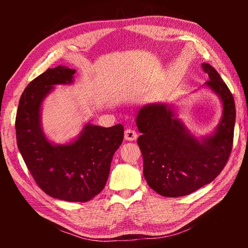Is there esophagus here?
<instances>
[{
  "mask_svg": "<svg viewBox=\"0 0 248 248\" xmlns=\"http://www.w3.org/2000/svg\"><path fill=\"white\" fill-rule=\"evenodd\" d=\"M138 138V133L132 129H127L124 131V139L127 140H135Z\"/></svg>",
  "mask_w": 248,
  "mask_h": 248,
  "instance_id": "obj_1",
  "label": "esophagus"
}]
</instances>
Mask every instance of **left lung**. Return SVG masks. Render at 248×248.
<instances>
[{"mask_svg":"<svg viewBox=\"0 0 248 248\" xmlns=\"http://www.w3.org/2000/svg\"><path fill=\"white\" fill-rule=\"evenodd\" d=\"M207 85L223 101V119L212 136L199 141L189 134L172 109L164 104L141 108L136 124L148 186L164 197L186 196L212 182L227 164L232 150L235 104L232 93L217 71L202 64Z\"/></svg>","mask_w":248,"mask_h":248,"instance_id":"8db88e82","label":"left lung"}]
</instances>
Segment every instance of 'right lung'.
<instances>
[{"instance_id": "obj_1", "label": "right lung", "mask_w": 248, "mask_h": 248, "mask_svg": "<svg viewBox=\"0 0 248 248\" xmlns=\"http://www.w3.org/2000/svg\"><path fill=\"white\" fill-rule=\"evenodd\" d=\"M75 73L57 66L35 78L21 94L15 124L18 148L37 186L51 197L85 202L104 188L124 127L86 124L71 144L54 146L46 140L39 123L41 102L53 85L71 83Z\"/></svg>"}]
</instances>
